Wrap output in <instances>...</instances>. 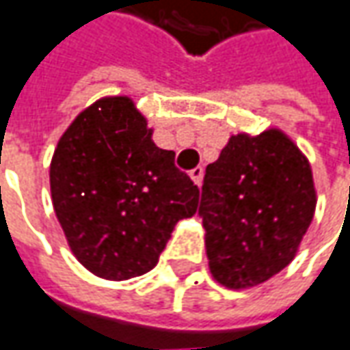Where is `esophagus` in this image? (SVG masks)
Masks as SVG:
<instances>
[{
	"instance_id": "esophagus-1",
	"label": "esophagus",
	"mask_w": 350,
	"mask_h": 350,
	"mask_svg": "<svg viewBox=\"0 0 350 350\" xmlns=\"http://www.w3.org/2000/svg\"><path fill=\"white\" fill-rule=\"evenodd\" d=\"M202 173H204V171H202V167H195V169L189 173V175H191V179H193V183L199 185V187H201L202 183Z\"/></svg>"
}]
</instances>
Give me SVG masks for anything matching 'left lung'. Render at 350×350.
<instances>
[{"mask_svg": "<svg viewBox=\"0 0 350 350\" xmlns=\"http://www.w3.org/2000/svg\"><path fill=\"white\" fill-rule=\"evenodd\" d=\"M315 204L311 165L284 131L232 135L206 167L199 206L213 278L228 289L268 282L295 258Z\"/></svg>", "mask_w": 350, "mask_h": 350, "instance_id": "8db88e82", "label": "left lung"}]
</instances>
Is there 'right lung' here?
I'll return each instance as SVG.
<instances>
[{
	"label": "right lung",
	"instance_id": "right-lung-1",
	"mask_svg": "<svg viewBox=\"0 0 350 350\" xmlns=\"http://www.w3.org/2000/svg\"><path fill=\"white\" fill-rule=\"evenodd\" d=\"M151 133L131 98L106 96L75 118L53 153L55 215L77 260L98 278L153 270L175 224L199 208V187Z\"/></svg>",
	"mask_w": 350,
	"mask_h": 350
}]
</instances>
